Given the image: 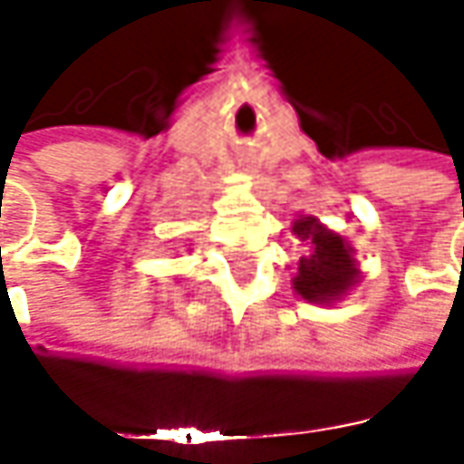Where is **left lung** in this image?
I'll use <instances>...</instances> for the list:
<instances>
[{"label": "left lung", "mask_w": 464, "mask_h": 464, "mask_svg": "<svg viewBox=\"0 0 464 464\" xmlns=\"http://www.w3.org/2000/svg\"><path fill=\"white\" fill-rule=\"evenodd\" d=\"M293 233L306 244V252L293 274L295 295H301L306 304L333 306L349 295L352 287H357L362 271L354 260V246L341 233L330 231L312 215L298 218L293 223Z\"/></svg>", "instance_id": "1"}]
</instances>
